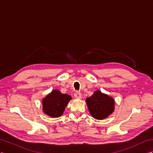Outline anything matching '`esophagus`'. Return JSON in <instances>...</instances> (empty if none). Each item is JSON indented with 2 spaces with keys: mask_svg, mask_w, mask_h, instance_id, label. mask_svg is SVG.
Wrapping results in <instances>:
<instances>
[{
  "mask_svg": "<svg viewBox=\"0 0 153 153\" xmlns=\"http://www.w3.org/2000/svg\"><path fill=\"white\" fill-rule=\"evenodd\" d=\"M74 96H75L76 98L77 99H81V94L79 92H76L74 94Z\"/></svg>",
  "mask_w": 153,
  "mask_h": 153,
  "instance_id": "esophagus-1",
  "label": "esophagus"
}]
</instances>
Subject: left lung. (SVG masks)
<instances>
[{"mask_svg":"<svg viewBox=\"0 0 153 153\" xmlns=\"http://www.w3.org/2000/svg\"><path fill=\"white\" fill-rule=\"evenodd\" d=\"M86 103L91 116L96 120H104L114 111L115 101L112 97L97 90L86 99Z\"/></svg>","mask_w":153,"mask_h":153,"instance_id":"left-lung-1","label":"left lung"}]
</instances>
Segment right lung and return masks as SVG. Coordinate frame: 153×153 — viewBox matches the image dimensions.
Wrapping results in <instances>:
<instances>
[{"mask_svg":"<svg viewBox=\"0 0 153 153\" xmlns=\"http://www.w3.org/2000/svg\"><path fill=\"white\" fill-rule=\"evenodd\" d=\"M71 100L70 95L62 94L57 89L52 90L42 100L43 112L52 117H60Z\"/></svg>","mask_w":153,"mask_h":153,"instance_id":"add662e5","label":"right lung"}]
</instances>
